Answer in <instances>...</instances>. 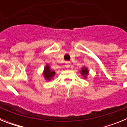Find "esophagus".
<instances>
[{
	"label": "esophagus",
	"mask_w": 127,
	"mask_h": 127,
	"mask_svg": "<svg viewBox=\"0 0 127 127\" xmlns=\"http://www.w3.org/2000/svg\"><path fill=\"white\" fill-rule=\"evenodd\" d=\"M65 66L66 68H69V67L70 66V62L69 61L65 62Z\"/></svg>",
	"instance_id": "1"
}]
</instances>
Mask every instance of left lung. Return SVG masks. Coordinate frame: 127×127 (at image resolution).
Segmentation results:
<instances>
[{"instance_id": "1", "label": "left lung", "mask_w": 127, "mask_h": 127, "mask_svg": "<svg viewBox=\"0 0 127 127\" xmlns=\"http://www.w3.org/2000/svg\"><path fill=\"white\" fill-rule=\"evenodd\" d=\"M80 73L82 76H83V77L85 79H86L87 77V76L88 75V73H89V71H88V69L87 67H83L81 68V70L80 71Z\"/></svg>"}]
</instances>
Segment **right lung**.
Wrapping results in <instances>:
<instances>
[{"label": "right lung", "instance_id": "obj_1", "mask_svg": "<svg viewBox=\"0 0 127 127\" xmlns=\"http://www.w3.org/2000/svg\"><path fill=\"white\" fill-rule=\"evenodd\" d=\"M55 74V72L51 70L50 65L47 64L44 67L43 71V76L44 77V79L46 81L51 80L53 78Z\"/></svg>", "mask_w": 127, "mask_h": 127}]
</instances>
